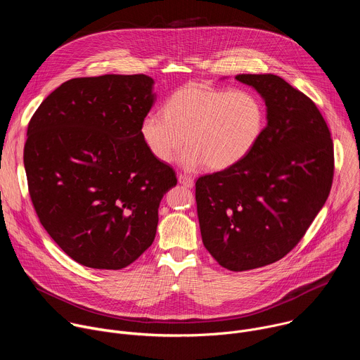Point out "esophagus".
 Masks as SVG:
<instances>
[{"label":"esophagus","instance_id":"1","mask_svg":"<svg viewBox=\"0 0 360 360\" xmlns=\"http://www.w3.org/2000/svg\"><path fill=\"white\" fill-rule=\"evenodd\" d=\"M178 182L186 188H192L193 186V179L191 176H186V175H178Z\"/></svg>","mask_w":360,"mask_h":360}]
</instances>
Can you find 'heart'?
Segmentation results:
<instances>
[{"label":"heart","mask_w":360,"mask_h":360,"mask_svg":"<svg viewBox=\"0 0 360 360\" xmlns=\"http://www.w3.org/2000/svg\"><path fill=\"white\" fill-rule=\"evenodd\" d=\"M265 122L261 99L246 89L188 82L174 91L162 112H148L141 136L160 162H169L185 143L178 162L185 169L207 164L214 171L240 162L259 141Z\"/></svg>","instance_id":"b5f03b06"}]
</instances>
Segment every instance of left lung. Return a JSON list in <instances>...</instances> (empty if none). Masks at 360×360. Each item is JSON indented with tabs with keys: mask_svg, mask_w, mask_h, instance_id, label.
<instances>
[{
	"mask_svg": "<svg viewBox=\"0 0 360 360\" xmlns=\"http://www.w3.org/2000/svg\"><path fill=\"white\" fill-rule=\"evenodd\" d=\"M266 105V127L236 165L196 181L202 242L218 264L242 272L290 252L325 205L333 142L314 102L274 74H240Z\"/></svg>",
	"mask_w": 360,
	"mask_h": 360,
	"instance_id": "1",
	"label": "left lung"
}]
</instances>
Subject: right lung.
<instances>
[{
	"label": "right lung",
	"mask_w": 360,
	"mask_h": 360,
	"mask_svg": "<svg viewBox=\"0 0 360 360\" xmlns=\"http://www.w3.org/2000/svg\"><path fill=\"white\" fill-rule=\"evenodd\" d=\"M155 99L143 74L74 78L28 124L24 167L35 212L84 266L122 269L155 239L160 203L176 185L141 136Z\"/></svg>",
	"instance_id": "obj_1"
}]
</instances>
